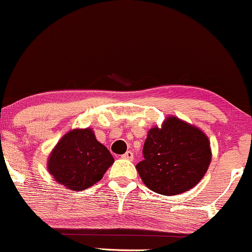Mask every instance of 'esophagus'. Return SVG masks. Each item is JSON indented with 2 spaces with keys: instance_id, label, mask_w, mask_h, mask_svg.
<instances>
[{
  "instance_id": "obj_1",
  "label": "esophagus",
  "mask_w": 252,
  "mask_h": 252,
  "mask_svg": "<svg viewBox=\"0 0 252 252\" xmlns=\"http://www.w3.org/2000/svg\"><path fill=\"white\" fill-rule=\"evenodd\" d=\"M121 158L127 159V160H133V152L127 151L125 154H123V156H121Z\"/></svg>"
}]
</instances>
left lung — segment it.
<instances>
[{"label": "left lung", "instance_id": "obj_1", "mask_svg": "<svg viewBox=\"0 0 252 252\" xmlns=\"http://www.w3.org/2000/svg\"><path fill=\"white\" fill-rule=\"evenodd\" d=\"M143 160L136 165L149 190L164 196L189 191L205 176L212 159L210 139L198 127L168 116L148 131Z\"/></svg>", "mask_w": 252, "mask_h": 252}]
</instances>
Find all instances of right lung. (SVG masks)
I'll use <instances>...</instances> for the list:
<instances>
[{"mask_svg": "<svg viewBox=\"0 0 252 252\" xmlns=\"http://www.w3.org/2000/svg\"><path fill=\"white\" fill-rule=\"evenodd\" d=\"M113 163V156L96 141L93 129L74 128L52 149L47 159V170L64 188L83 191L98 183Z\"/></svg>", "mask_w": 252, "mask_h": 252, "instance_id": "right-lung-1", "label": "right lung"}]
</instances>
